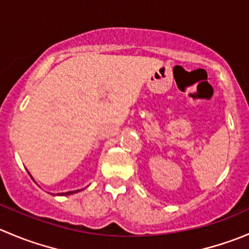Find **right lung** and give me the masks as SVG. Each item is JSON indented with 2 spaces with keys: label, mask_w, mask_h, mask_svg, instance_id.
<instances>
[{
  "label": "right lung",
  "mask_w": 249,
  "mask_h": 249,
  "mask_svg": "<svg viewBox=\"0 0 249 249\" xmlns=\"http://www.w3.org/2000/svg\"><path fill=\"white\" fill-rule=\"evenodd\" d=\"M78 191H71V192H67V194H60V195H71V194H75Z\"/></svg>",
  "instance_id": "obj_1"
}]
</instances>
